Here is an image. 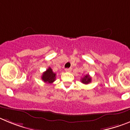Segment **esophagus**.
I'll return each mask as SVG.
<instances>
[{"instance_id":"obj_1","label":"esophagus","mask_w":130,"mask_h":130,"mask_svg":"<svg viewBox=\"0 0 130 130\" xmlns=\"http://www.w3.org/2000/svg\"><path fill=\"white\" fill-rule=\"evenodd\" d=\"M71 71H72V68H69V69H65V71L67 72H70Z\"/></svg>"}]
</instances>
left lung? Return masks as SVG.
<instances>
[{"mask_svg":"<svg viewBox=\"0 0 130 130\" xmlns=\"http://www.w3.org/2000/svg\"><path fill=\"white\" fill-rule=\"evenodd\" d=\"M82 83L84 84H88L90 82H91V78L89 74L84 76V77H83L81 79Z\"/></svg>","mask_w":130,"mask_h":130,"instance_id":"obj_1","label":"left lung"}]
</instances>
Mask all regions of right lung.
<instances>
[{
	"instance_id": "right-lung-1",
	"label": "right lung",
	"mask_w": 130,
	"mask_h": 130,
	"mask_svg": "<svg viewBox=\"0 0 130 130\" xmlns=\"http://www.w3.org/2000/svg\"><path fill=\"white\" fill-rule=\"evenodd\" d=\"M56 73L52 71L51 67H48L45 72L43 73L41 78L43 81L47 84H52L56 80Z\"/></svg>"
}]
</instances>
